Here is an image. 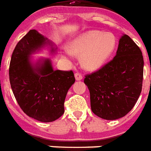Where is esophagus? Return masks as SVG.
<instances>
[{
  "label": "esophagus",
  "instance_id": "esophagus-1",
  "mask_svg": "<svg viewBox=\"0 0 151 151\" xmlns=\"http://www.w3.org/2000/svg\"><path fill=\"white\" fill-rule=\"evenodd\" d=\"M75 77H76V81H81V80L83 79V76H82L81 73L76 72V73L75 74Z\"/></svg>",
  "mask_w": 151,
  "mask_h": 151
}]
</instances>
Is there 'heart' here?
<instances>
[{
	"label": "heart",
	"instance_id": "obj_1",
	"mask_svg": "<svg viewBox=\"0 0 151 151\" xmlns=\"http://www.w3.org/2000/svg\"><path fill=\"white\" fill-rule=\"evenodd\" d=\"M115 47V37L111 33L93 30L73 40L68 45L69 52L81 55L82 66L89 70H97L105 63Z\"/></svg>",
	"mask_w": 151,
	"mask_h": 151
}]
</instances>
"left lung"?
Instances as JSON below:
<instances>
[{
  "instance_id": "8db88e82",
  "label": "left lung",
  "mask_w": 151,
  "mask_h": 151,
  "mask_svg": "<svg viewBox=\"0 0 151 151\" xmlns=\"http://www.w3.org/2000/svg\"><path fill=\"white\" fill-rule=\"evenodd\" d=\"M143 66L140 48L128 35H124L114 58L84 76L92 111L108 120L127 115L142 92Z\"/></svg>"
}]
</instances>
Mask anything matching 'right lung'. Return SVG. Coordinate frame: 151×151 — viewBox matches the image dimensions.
Segmentation results:
<instances>
[{
	"instance_id": "1",
	"label": "right lung",
	"mask_w": 151,
	"mask_h": 151,
	"mask_svg": "<svg viewBox=\"0 0 151 151\" xmlns=\"http://www.w3.org/2000/svg\"><path fill=\"white\" fill-rule=\"evenodd\" d=\"M46 40L37 31L30 30L16 45L9 68L11 88L20 108L45 123L63 115L67 91L76 81L72 70H53L49 59L36 67L30 63V54Z\"/></svg>"
}]
</instances>
